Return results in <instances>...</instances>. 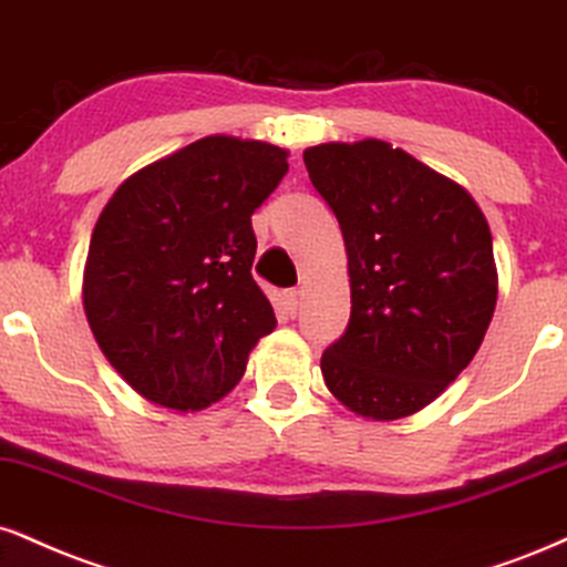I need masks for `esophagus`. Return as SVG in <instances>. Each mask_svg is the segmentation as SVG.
<instances>
[{"instance_id": "1", "label": "esophagus", "mask_w": 567, "mask_h": 567, "mask_svg": "<svg viewBox=\"0 0 567 567\" xmlns=\"http://www.w3.org/2000/svg\"><path fill=\"white\" fill-rule=\"evenodd\" d=\"M282 301H285V311L296 317V313H298V303H301V292H298V290H285Z\"/></svg>"}]
</instances>
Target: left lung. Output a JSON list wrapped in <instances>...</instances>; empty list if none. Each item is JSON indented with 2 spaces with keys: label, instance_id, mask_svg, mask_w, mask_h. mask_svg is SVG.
Returning a JSON list of instances; mask_svg holds the SVG:
<instances>
[{
  "label": "left lung",
  "instance_id": "8db88e82",
  "mask_svg": "<svg viewBox=\"0 0 567 567\" xmlns=\"http://www.w3.org/2000/svg\"><path fill=\"white\" fill-rule=\"evenodd\" d=\"M303 163L338 216L351 277V319L322 353L324 383L359 417H409L473 361L494 317L486 216L462 184L391 142H324Z\"/></svg>",
  "mask_w": 567,
  "mask_h": 567
}]
</instances>
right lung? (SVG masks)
Returning <instances> with one entry per match:
<instances>
[{
	"label": "right lung",
	"instance_id": "obj_1",
	"mask_svg": "<svg viewBox=\"0 0 567 567\" xmlns=\"http://www.w3.org/2000/svg\"><path fill=\"white\" fill-rule=\"evenodd\" d=\"M288 174V150L214 134L150 163L94 224L84 311L142 399L200 412L240 383L277 327L254 275L250 216Z\"/></svg>",
	"mask_w": 567,
	"mask_h": 567
}]
</instances>
